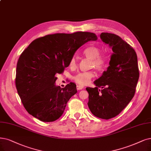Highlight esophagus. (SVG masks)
I'll use <instances>...</instances> for the list:
<instances>
[{
  "label": "esophagus",
  "mask_w": 151,
  "mask_h": 151,
  "mask_svg": "<svg viewBox=\"0 0 151 151\" xmlns=\"http://www.w3.org/2000/svg\"><path fill=\"white\" fill-rule=\"evenodd\" d=\"M83 88V86H81V85H77L76 86V89L78 90H82Z\"/></svg>",
  "instance_id": "1"
}]
</instances>
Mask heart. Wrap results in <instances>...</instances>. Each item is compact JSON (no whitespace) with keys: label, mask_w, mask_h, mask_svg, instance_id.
I'll return each instance as SVG.
<instances>
[{"label":"heart","mask_w":151,"mask_h":151,"mask_svg":"<svg viewBox=\"0 0 151 151\" xmlns=\"http://www.w3.org/2000/svg\"><path fill=\"white\" fill-rule=\"evenodd\" d=\"M101 49L99 47L92 45L86 47L83 51L85 57L91 59V67H94L98 71L103 70L106 67L108 63V58L106 55L101 54ZM77 65V60L75 57H73L69 63L70 68H75ZM94 76V72L92 71L82 72L76 75L73 77V80L78 84L83 86L88 84Z\"/></svg>","instance_id":"1"}]
</instances>
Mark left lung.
<instances>
[{
	"label": "left lung",
	"mask_w": 151,
	"mask_h": 151,
	"mask_svg": "<svg viewBox=\"0 0 151 151\" xmlns=\"http://www.w3.org/2000/svg\"><path fill=\"white\" fill-rule=\"evenodd\" d=\"M100 38L112 47L114 53L107 70L94 81L96 87L86 89L92 114L109 119L118 116L134 96L139 71L137 54L130 45L114 33L103 32Z\"/></svg>",
	"instance_id": "obj_1"
}]
</instances>
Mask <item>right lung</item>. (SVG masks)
Wrapping results in <instances>:
<instances>
[{"label": "right lung", "mask_w": 151, "mask_h": 151, "mask_svg": "<svg viewBox=\"0 0 151 151\" xmlns=\"http://www.w3.org/2000/svg\"><path fill=\"white\" fill-rule=\"evenodd\" d=\"M96 39L91 32L55 33L35 39L24 50L17 64L15 86L28 113L43 122L62 116L76 86L70 82L63 88L56 86L55 75L69 66L78 48Z\"/></svg>", "instance_id": "obj_1"}]
</instances>
